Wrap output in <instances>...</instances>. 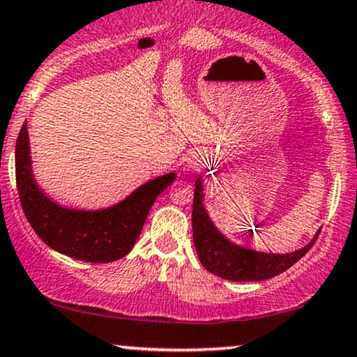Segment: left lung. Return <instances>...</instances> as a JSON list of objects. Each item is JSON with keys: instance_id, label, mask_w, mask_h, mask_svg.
Listing matches in <instances>:
<instances>
[{"instance_id": "8db88e82", "label": "left lung", "mask_w": 357, "mask_h": 357, "mask_svg": "<svg viewBox=\"0 0 357 357\" xmlns=\"http://www.w3.org/2000/svg\"><path fill=\"white\" fill-rule=\"evenodd\" d=\"M319 231L308 245L291 254H261L234 245L220 234L202 204V186L197 181L192 199V238L201 264L211 273L231 282H260L283 273L295 265L313 243L317 242Z\"/></svg>"}]
</instances>
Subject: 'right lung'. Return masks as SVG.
<instances>
[{
  "label": "right lung",
  "instance_id": "obj_1",
  "mask_svg": "<svg viewBox=\"0 0 357 357\" xmlns=\"http://www.w3.org/2000/svg\"><path fill=\"white\" fill-rule=\"evenodd\" d=\"M174 173L143 184L120 204L103 211H72L54 204L36 186L31 173L28 128L16 139V186L26 219L54 250L72 259L108 264L132 250L153 202L171 183Z\"/></svg>",
  "mask_w": 357,
  "mask_h": 357
}]
</instances>
